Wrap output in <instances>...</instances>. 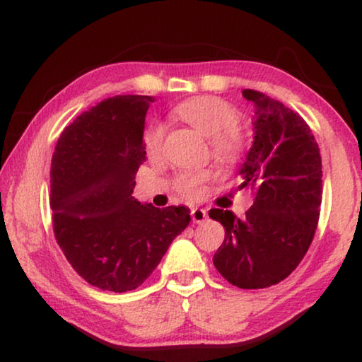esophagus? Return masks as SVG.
I'll return each instance as SVG.
<instances>
[{"mask_svg": "<svg viewBox=\"0 0 362 362\" xmlns=\"http://www.w3.org/2000/svg\"><path fill=\"white\" fill-rule=\"evenodd\" d=\"M191 219L194 224H201V222H204L207 219V212L206 209H201V207H194V209L191 211Z\"/></svg>", "mask_w": 362, "mask_h": 362, "instance_id": "34e87169", "label": "esophagus"}]
</instances>
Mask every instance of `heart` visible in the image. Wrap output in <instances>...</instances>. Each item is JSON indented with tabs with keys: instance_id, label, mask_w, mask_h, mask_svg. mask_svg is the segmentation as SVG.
Returning a JSON list of instances; mask_svg holds the SVG:
<instances>
[{
	"instance_id": "b5f03b06",
	"label": "heart",
	"mask_w": 362,
	"mask_h": 362,
	"mask_svg": "<svg viewBox=\"0 0 362 362\" xmlns=\"http://www.w3.org/2000/svg\"><path fill=\"white\" fill-rule=\"evenodd\" d=\"M173 113L189 123L206 138H211V150L222 163L239 160L244 150V138L239 130V113L230 103L219 97H192L175 107ZM165 138V127L160 122H150L143 130V146L148 156H158ZM206 173H186L177 177L175 186L186 197H197L202 191Z\"/></svg>"
}]
</instances>
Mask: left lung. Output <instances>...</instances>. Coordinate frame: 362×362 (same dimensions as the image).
Returning a JSON list of instances; mask_svg holds the SVG:
<instances>
[{
    "label": "left lung",
    "mask_w": 362,
    "mask_h": 362,
    "mask_svg": "<svg viewBox=\"0 0 362 362\" xmlns=\"http://www.w3.org/2000/svg\"><path fill=\"white\" fill-rule=\"evenodd\" d=\"M254 103V141L239 189L254 192L245 216L211 209L226 229L214 267L239 288H267L293 272L313 240L320 219L323 171L320 148L298 113L265 93L245 88Z\"/></svg>",
    "instance_id": "1"
}]
</instances>
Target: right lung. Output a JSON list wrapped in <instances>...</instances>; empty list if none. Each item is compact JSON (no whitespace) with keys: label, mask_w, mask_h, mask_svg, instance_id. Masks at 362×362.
<instances>
[{"label":"right lung","mask_w":362,"mask_h":362,"mask_svg":"<svg viewBox=\"0 0 362 362\" xmlns=\"http://www.w3.org/2000/svg\"><path fill=\"white\" fill-rule=\"evenodd\" d=\"M153 97L105 98L64 128L51 165L54 235L72 269L97 288L135 290L189 224V209H158L133 197L146 160Z\"/></svg>","instance_id":"add662e5"}]
</instances>
